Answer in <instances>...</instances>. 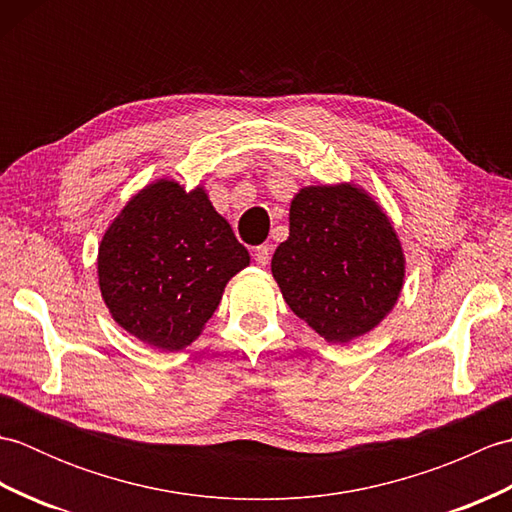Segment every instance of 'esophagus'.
Wrapping results in <instances>:
<instances>
[{
	"label": "esophagus",
	"instance_id": "1",
	"mask_svg": "<svg viewBox=\"0 0 512 512\" xmlns=\"http://www.w3.org/2000/svg\"><path fill=\"white\" fill-rule=\"evenodd\" d=\"M255 262H257V266H268V262H270V246L268 244H262L255 248Z\"/></svg>",
	"mask_w": 512,
	"mask_h": 512
}]
</instances>
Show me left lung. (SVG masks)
Listing matches in <instances>:
<instances>
[{"mask_svg":"<svg viewBox=\"0 0 512 512\" xmlns=\"http://www.w3.org/2000/svg\"><path fill=\"white\" fill-rule=\"evenodd\" d=\"M290 310L330 343L369 332L394 308L405 257L387 215L350 184L301 189L273 255Z\"/></svg>","mask_w":512,"mask_h":512,"instance_id":"left-lung-1","label":"left lung"}]
</instances>
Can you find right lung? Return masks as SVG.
<instances>
[{
	"label": "right lung",
	"instance_id": "obj_1",
	"mask_svg": "<svg viewBox=\"0 0 512 512\" xmlns=\"http://www.w3.org/2000/svg\"><path fill=\"white\" fill-rule=\"evenodd\" d=\"M250 262L202 189L160 180L116 217L99 248V284L116 323L158 350L200 334L226 281Z\"/></svg>",
	"mask_w": 512,
	"mask_h": 512
}]
</instances>
